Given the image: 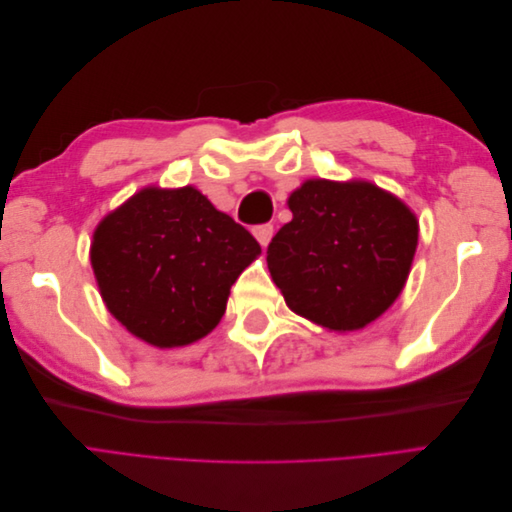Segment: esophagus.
<instances>
[{
  "label": "esophagus",
  "instance_id": "obj_1",
  "mask_svg": "<svg viewBox=\"0 0 512 512\" xmlns=\"http://www.w3.org/2000/svg\"><path fill=\"white\" fill-rule=\"evenodd\" d=\"M252 232H254L256 241H258L262 247H267L269 241H271V237H273V226H271V224H260V226H254Z\"/></svg>",
  "mask_w": 512,
  "mask_h": 512
}]
</instances>
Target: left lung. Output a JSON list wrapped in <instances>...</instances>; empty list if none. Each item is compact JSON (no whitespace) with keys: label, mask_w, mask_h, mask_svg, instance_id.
I'll use <instances>...</instances> for the list:
<instances>
[{"label":"left lung","mask_w":512,"mask_h":512,"mask_svg":"<svg viewBox=\"0 0 512 512\" xmlns=\"http://www.w3.org/2000/svg\"><path fill=\"white\" fill-rule=\"evenodd\" d=\"M292 220L267 265L286 305L331 331H356L404 288L418 243L416 215L369 181L307 179L288 198Z\"/></svg>","instance_id":"obj_1"}]
</instances>
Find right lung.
Listing matches in <instances>:
<instances>
[{"mask_svg":"<svg viewBox=\"0 0 512 512\" xmlns=\"http://www.w3.org/2000/svg\"><path fill=\"white\" fill-rule=\"evenodd\" d=\"M258 254L250 232L192 185L145 188L98 224L91 267L123 327L151 346L177 348L215 329L230 286Z\"/></svg>","mask_w":512,"mask_h":512,"instance_id":"obj_1","label":"right lung"}]
</instances>
